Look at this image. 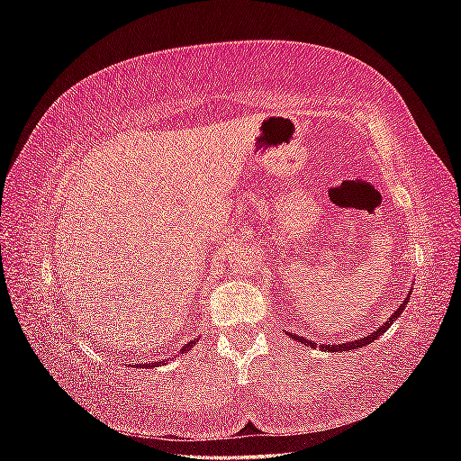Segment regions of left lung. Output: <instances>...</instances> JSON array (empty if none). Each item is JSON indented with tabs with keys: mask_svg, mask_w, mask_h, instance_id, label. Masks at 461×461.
<instances>
[{
	"mask_svg": "<svg viewBox=\"0 0 461 461\" xmlns=\"http://www.w3.org/2000/svg\"><path fill=\"white\" fill-rule=\"evenodd\" d=\"M411 296V292H410V294H408V298ZM406 298V300H408ZM403 308H406V302H403L402 305H400V308L394 312V315L393 317H390L388 321H386V323H383L379 329H376L375 332H369V334H366V337L364 339H357V340H350V342H344V344H337V346H332V344H321L319 348H321V350H323V352H346V350H357V348H364V346H367V344H371L376 337H381V334L390 327V325H393V321L394 319H398L400 317V313L403 312ZM290 334V339H294V340H298V342H302V344H305V346H315V342H312V340H308V339H302V337H296V334H292V332H288Z\"/></svg>",
	"mask_w": 461,
	"mask_h": 461,
	"instance_id": "left-lung-1",
	"label": "left lung"
}]
</instances>
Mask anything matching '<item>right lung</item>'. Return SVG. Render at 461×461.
Wrapping results in <instances>:
<instances>
[{"label":"right lung","mask_w":461,"mask_h":461,"mask_svg":"<svg viewBox=\"0 0 461 461\" xmlns=\"http://www.w3.org/2000/svg\"><path fill=\"white\" fill-rule=\"evenodd\" d=\"M192 344H194V340L192 342H188V344H185V348H183V350H180V352H183V354H186L188 350H190V348H192ZM163 364V361H151V364H140V367H153V366H161Z\"/></svg>","instance_id":"right-lung-1"}]
</instances>
